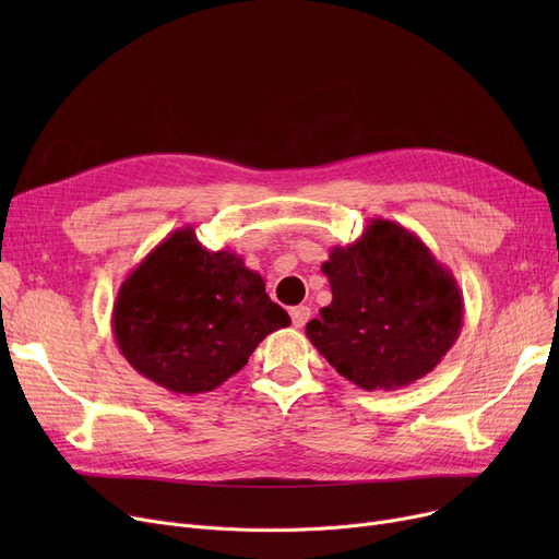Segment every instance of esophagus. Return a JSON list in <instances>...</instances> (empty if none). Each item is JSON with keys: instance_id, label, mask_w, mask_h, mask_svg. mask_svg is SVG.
<instances>
[{"instance_id": "34e87169", "label": "esophagus", "mask_w": 559, "mask_h": 559, "mask_svg": "<svg viewBox=\"0 0 559 559\" xmlns=\"http://www.w3.org/2000/svg\"><path fill=\"white\" fill-rule=\"evenodd\" d=\"M289 317H292V324H295L297 329L306 326V321L310 319V308L308 306H297L289 310Z\"/></svg>"}]
</instances>
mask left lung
Returning a JSON list of instances; mask_svg holds the SVG:
<instances>
[{
	"mask_svg": "<svg viewBox=\"0 0 559 559\" xmlns=\"http://www.w3.org/2000/svg\"><path fill=\"white\" fill-rule=\"evenodd\" d=\"M333 301L308 321L321 356L358 388L399 390L430 373L460 337L464 299L419 235L373 217L321 264Z\"/></svg>",
	"mask_w": 559,
	"mask_h": 559,
	"instance_id": "left-lung-1",
	"label": "left lung"
}]
</instances>
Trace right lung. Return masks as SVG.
<instances>
[{"mask_svg":"<svg viewBox=\"0 0 559 559\" xmlns=\"http://www.w3.org/2000/svg\"><path fill=\"white\" fill-rule=\"evenodd\" d=\"M289 324L242 255L205 249L192 226L144 255L120 285L110 319L127 362L174 394L213 392Z\"/></svg>","mask_w":559,"mask_h":559,"instance_id":"right-lung-1","label":"right lung"}]
</instances>
